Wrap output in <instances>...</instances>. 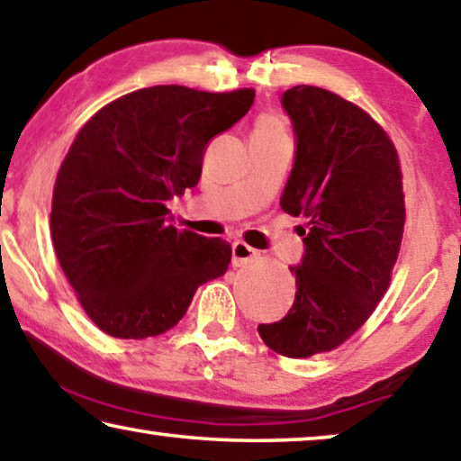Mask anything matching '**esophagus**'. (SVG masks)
I'll return each mask as SVG.
<instances>
[{"instance_id":"34e87169","label":"esophagus","mask_w":461,"mask_h":461,"mask_svg":"<svg viewBox=\"0 0 461 461\" xmlns=\"http://www.w3.org/2000/svg\"><path fill=\"white\" fill-rule=\"evenodd\" d=\"M259 258V251L253 249L243 240H237V243H232V266L235 267H243V266H249L251 261H255Z\"/></svg>"}]
</instances>
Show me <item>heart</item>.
I'll return each mask as SVG.
<instances>
[{"label": "heart", "instance_id": "heart-1", "mask_svg": "<svg viewBox=\"0 0 461 461\" xmlns=\"http://www.w3.org/2000/svg\"><path fill=\"white\" fill-rule=\"evenodd\" d=\"M255 131H261V133H285V130H282V123L276 117H272V115L261 117L259 123H258V130H255Z\"/></svg>", "mask_w": 461, "mask_h": 461}]
</instances>
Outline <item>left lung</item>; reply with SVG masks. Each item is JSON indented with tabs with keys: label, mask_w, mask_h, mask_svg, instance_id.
I'll list each match as a JSON object with an SVG mask.
<instances>
[{
	"label": "left lung",
	"mask_w": 461,
	"mask_h": 461,
	"mask_svg": "<svg viewBox=\"0 0 461 461\" xmlns=\"http://www.w3.org/2000/svg\"><path fill=\"white\" fill-rule=\"evenodd\" d=\"M294 131L293 171L280 208L304 216V253L293 307L259 323L272 350L307 358L334 350L377 307L398 259L403 221L398 152L357 104L317 86L282 95Z\"/></svg>",
	"instance_id": "left-lung-1"
}]
</instances>
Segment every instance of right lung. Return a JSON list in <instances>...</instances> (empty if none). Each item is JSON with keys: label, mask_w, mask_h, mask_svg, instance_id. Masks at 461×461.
I'll use <instances>...</instances> for the list:
<instances>
[{"label": "right lung", "mask_w": 461, "mask_h": 461, "mask_svg": "<svg viewBox=\"0 0 461 461\" xmlns=\"http://www.w3.org/2000/svg\"><path fill=\"white\" fill-rule=\"evenodd\" d=\"M255 92L152 86L109 103L77 131L58 173L51 237L84 311L104 334L171 330L195 290L229 270L232 249L171 224L167 203L197 185L210 140Z\"/></svg>", "instance_id": "obj_1"}]
</instances>
